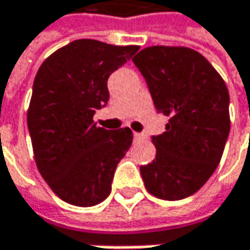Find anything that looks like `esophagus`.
I'll return each mask as SVG.
<instances>
[{
    "label": "esophagus",
    "instance_id": "obj_1",
    "mask_svg": "<svg viewBox=\"0 0 250 250\" xmlns=\"http://www.w3.org/2000/svg\"><path fill=\"white\" fill-rule=\"evenodd\" d=\"M133 136H134V139H143V134H140V133H134Z\"/></svg>",
    "mask_w": 250,
    "mask_h": 250
}]
</instances>
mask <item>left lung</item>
I'll return each instance as SVG.
<instances>
[{"mask_svg":"<svg viewBox=\"0 0 250 250\" xmlns=\"http://www.w3.org/2000/svg\"><path fill=\"white\" fill-rule=\"evenodd\" d=\"M145 76L165 131L152 137L156 158L140 167L146 189L176 201L195 194L220 164L230 131L223 78L197 50L150 46L133 58Z\"/></svg>","mask_w":250,"mask_h":250,"instance_id":"1","label":"left lung"}]
</instances>
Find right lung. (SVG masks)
Segmentation results:
<instances>
[{
	"label": "right lung",
	"mask_w": 250,
	"mask_h": 250,
	"mask_svg": "<svg viewBox=\"0 0 250 250\" xmlns=\"http://www.w3.org/2000/svg\"><path fill=\"white\" fill-rule=\"evenodd\" d=\"M137 50L79 39L53 52L36 74L27 111L34 161L50 189L68 204L91 207L111 192L133 133L128 127H98L94 114L110 98L108 76Z\"/></svg>",
	"instance_id": "right-lung-1"
}]
</instances>
